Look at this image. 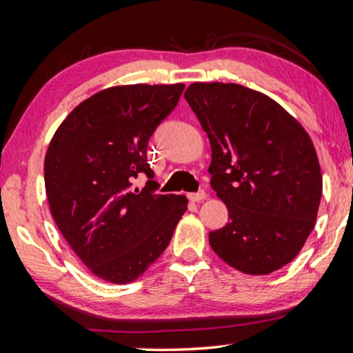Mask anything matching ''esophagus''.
Wrapping results in <instances>:
<instances>
[{
  "instance_id": "obj_1",
  "label": "esophagus",
  "mask_w": 353,
  "mask_h": 353,
  "mask_svg": "<svg viewBox=\"0 0 353 353\" xmlns=\"http://www.w3.org/2000/svg\"><path fill=\"white\" fill-rule=\"evenodd\" d=\"M205 198H207V194H205L204 190L198 191V193H190V194H188V199H190L191 202H201V201H204Z\"/></svg>"
}]
</instances>
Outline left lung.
I'll return each instance as SVG.
<instances>
[{
    "label": "left lung",
    "mask_w": 353,
    "mask_h": 353,
    "mask_svg": "<svg viewBox=\"0 0 353 353\" xmlns=\"http://www.w3.org/2000/svg\"><path fill=\"white\" fill-rule=\"evenodd\" d=\"M183 97L210 140V185L229 210V223L208 234L214 254L250 276L288 265L312 234L322 196L307 130L238 83L194 82Z\"/></svg>",
    "instance_id": "1"
}]
</instances>
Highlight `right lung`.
<instances>
[{"mask_svg": "<svg viewBox=\"0 0 353 353\" xmlns=\"http://www.w3.org/2000/svg\"><path fill=\"white\" fill-rule=\"evenodd\" d=\"M183 83L117 85L74 107L45 155L52 218L94 276L124 285L139 279L168 248L187 210L185 196L155 194L148 181V141L174 110Z\"/></svg>", "mask_w": 353, "mask_h": 353, "instance_id": "right-lung-1", "label": "right lung"}]
</instances>
